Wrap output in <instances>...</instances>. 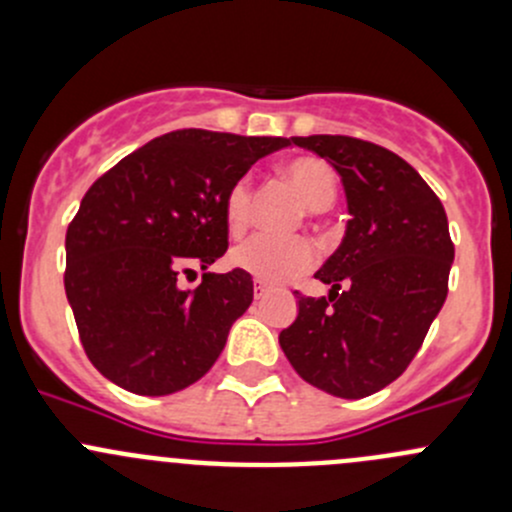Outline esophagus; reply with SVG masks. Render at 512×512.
<instances>
[{"label": "esophagus", "mask_w": 512, "mask_h": 512, "mask_svg": "<svg viewBox=\"0 0 512 512\" xmlns=\"http://www.w3.org/2000/svg\"><path fill=\"white\" fill-rule=\"evenodd\" d=\"M267 292H270V289L262 285V282H255V299H262Z\"/></svg>", "instance_id": "1"}]
</instances>
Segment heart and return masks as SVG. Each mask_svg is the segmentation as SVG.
Returning a JSON list of instances; mask_svg holds the SVG:
<instances>
[{
    "instance_id": "heart-1",
    "label": "heart",
    "mask_w": 512,
    "mask_h": 512,
    "mask_svg": "<svg viewBox=\"0 0 512 512\" xmlns=\"http://www.w3.org/2000/svg\"><path fill=\"white\" fill-rule=\"evenodd\" d=\"M282 178L297 188L309 213H324L334 205L339 193L337 170L322 158L297 156L280 165ZM225 225L230 235H242L252 215V185L235 180L223 200ZM230 262L262 285H282L304 275L314 265V250L304 237L252 235L230 252Z\"/></svg>"
}]
</instances>
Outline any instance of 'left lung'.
<instances>
[{
	"label": "left lung",
	"mask_w": 512,
	"mask_h": 512,
	"mask_svg": "<svg viewBox=\"0 0 512 512\" xmlns=\"http://www.w3.org/2000/svg\"><path fill=\"white\" fill-rule=\"evenodd\" d=\"M327 160L347 193L342 245L317 272L329 297L297 294L280 347L307 384L364 399L399 379L441 312L453 242L441 200L396 153L349 136L292 138Z\"/></svg>",
	"instance_id": "left-lung-1"
}]
</instances>
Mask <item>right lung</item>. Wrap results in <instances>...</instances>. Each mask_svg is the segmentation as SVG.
Instances as JSON below:
<instances>
[{
    "label": "right lung",
    "mask_w": 512,
    "mask_h": 512,
    "mask_svg": "<svg viewBox=\"0 0 512 512\" xmlns=\"http://www.w3.org/2000/svg\"><path fill=\"white\" fill-rule=\"evenodd\" d=\"M289 146L203 128L165 133L103 173L66 230V299L84 352L106 379L165 396L208 374L252 304L242 270L203 272L227 250L225 193L252 163Z\"/></svg>",
    "instance_id": "right-lung-1"
}]
</instances>
